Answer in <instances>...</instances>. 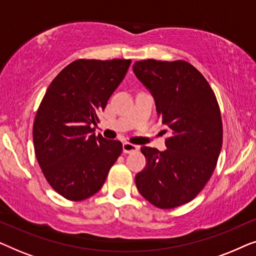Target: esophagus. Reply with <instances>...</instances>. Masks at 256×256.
I'll return each mask as SVG.
<instances>
[{
    "instance_id": "obj_1",
    "label": "esophagus",
    "mask_w": 256,
    "mask_h": 256,
    "mask_svg": "<svg viewBox=\"0 0 256 256\" xmlns=\"http://www.w3.org/2000/svg\"><path fill=\"white\" fill-rule=\"evenodd\" d=\"M122 148H124V154L135 152H138V146L132 144V143H128V142L124 143V146H122Z\"/></svg>"
}]
</instances>
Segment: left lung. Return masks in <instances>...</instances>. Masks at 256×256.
<instances>
[{
  "label": "left lung",
  "mask_w": 256,
  "mask_h": 256,
  "mask_svg": "<svg viewBox=\"0 0 256 256\" xmlns=\"http://www.w3.org/2000/svg\"><path fill=\"white\" fill-rule=\"evenodd\" d=\"M152 94L157 116L171 132L166 150L142 146L146 166L135 177L140 194L160 208L191 202L212 176L222 146L220 110L208 82L184 60L132 65Z\"/></svg>",
  "instance_id": "8db88e82"
}]
</instances>
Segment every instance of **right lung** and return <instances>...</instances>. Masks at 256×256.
Instances as JSON below:
<instances>
[{
	"label": "right lung",
	"mask_w": 256,
	"mask_h": 256,
	"mask_svg": "<svg viewBox=\"0 0 256 256\" xmlns=\"http://www.w3.org/2000/svg\"><path fill=\"white\" fill-rule=\"evenodd\" d=\"M130 59L86 60L66 66L52 80L34 122L38 164L54 191L84 200L102 188L122 152L116 140L96 136L92 124L118 88Z\"/></svg>",
	"instance_id": "right-lung-1"
}]
</instances>
